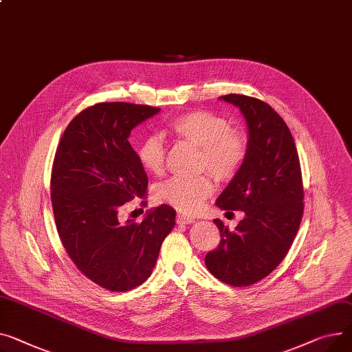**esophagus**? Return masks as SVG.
<instances>
[{
    "mask_svg": "<svg viewBox=\"0 0 352 352\" xmlns=\"http://www.w3.org/2000/svg\"><path fill=\"white\" fill-rule=\"evenodd\" d=\"M195 222V218L194 217H190V215H185V214H179L177 217V223H184V225H188V223H192Z\"/></svg>",
    "mask_w": 352,
    "mask_h": 352,
    "instance_id": "34e87169",
    "label": "esophagus"
}]
</instances>
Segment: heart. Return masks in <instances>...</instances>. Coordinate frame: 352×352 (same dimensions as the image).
<instances>
[{
    "mask_svg": "<svg viewBox=\"0 0 352 352\" xmlns=\"http://www.w3.org/2000/svg\"><path fill=\"white\" fill-rule=\"evenodd\" d=\"M167 131L184 142L201 148L199 164L215 179L229 181L235 177L246 158V137L230 129L225 117L206 110H195L177 116L167 124ZM137 158L142 167L154 175L164 170L166 148L155 134H147L138 143ZM214 184L208 177H174L158 185L157 198L185 214H195L212 194Z\"/></svg>",
    "mask_w": 352,
    "mask_h": 352,
    "instance_id": "1",
    "label": "heart"
}]
</instances>
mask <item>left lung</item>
<instances>
[{
    "label": "left lung",
    "mask_w": 352,
    "mask_h": 352,
    "mask_svg": "<svg viewBox=\"0 0 352 352\" xmlns=\"http://www.w3.org/2000/svg\"><path fill=\"white\" fill-rule=\"evenodd\" d=\"M219 100L243 114L248 151L217 206L226 214L242 210L245 217L233 230L214 219L221 242L206 253L205 265L217 278L241 287L259 282L285 259L302 217V181L293 135L274 109L232 93Z\"/></svg>",
    "instance_id": "obj_1"
}]
</instances>
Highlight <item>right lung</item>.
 <instances>
[{"mask_svg": "<svg viewBox=\"0 0 352 352\" xmlns=\"http://www.w3.org/2000/svg\"><path fill=\"white\" fill-rule=\"evenodd\" d=\"M158 111L124 102L87 107L56 148L51 199L59 238L76 267L110 292H127L150 277L175 225V210L166 204L142 222L120 218V208L146 197L148 185L129 135Z\"/></svg>", "mask_w": 352, "mask_h": 352, "instance_id": "1", "label": "right lung"}]
</instances>
